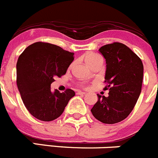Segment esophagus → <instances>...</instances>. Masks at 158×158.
<instances>
[{
    "label": "esophagus",
    "instance_id": "obj_1",
    "mask_svg": "<svg viewBox=\"0 0 158 158\" xmlns=\"http://www.w3.org/2000/svg\"><path fill=\"white\" fill-rule=\"evenodd\" d=\"M86 93L85 92H82V91H77V94H82V95H84V94H85Z\"/></svg>",
    "mask_w": 158,
    "mask_h": 158
}]
</instances>
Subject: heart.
<instances>
[{"mask_svg":"<svg viewBox=\"0 0 158 158\" xmlns=\"http://www.w3.org/2000/svg\"><path fill=\"white\" fill-rule=\"evenodd\" d=\"M83 59L85 60V64L89 66V67L95 64H98V63H102V58L100 55L91 52L85 53L83 56Z\"/></svg>","mask_w":158,"mask_h":158,"instance_id":"obj_1","label":"heart"}]
</instances>
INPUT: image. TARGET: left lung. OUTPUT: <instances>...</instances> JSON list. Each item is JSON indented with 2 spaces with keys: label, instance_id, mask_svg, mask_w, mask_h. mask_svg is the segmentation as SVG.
<instances>
[{
  "label": "left lung",
  "instance_id": "1",
  "mask_svg": "<svg viewBox=\"0 0 158 158\" xmlns=\"http://www.w3.org/2000/svg\"><path fill=\"white\" fill-rule=\"evenodd\" d=\"M106 61L105 82L109 96L98 95L91 112L106 124L125 119L134 108L141 92L143 65L136 53L120 43L105 45L98 49Z\"/></svg>",
  "mask_w": 158,
  "mask_h": 158
}]
</instances>
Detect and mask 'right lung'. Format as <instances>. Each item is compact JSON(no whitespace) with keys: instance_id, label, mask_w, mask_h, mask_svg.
I'll list each match as a JSON object with an SVG mask.
<instances>
[{"instance_id":"add662e5","label":"right lung","mask_w":158,"mask_h":158,"mask_svg":"<svg viewBox=\"0 0 158 158\" xmlns=\"http://www.w3.org/2000/svg\"><path fill=\"white\" fill-rule=\"evenodd\" d=\"M73 52L56 45L37 42L28 46L18 60L17 86L28 112L42 121L60 116L75 95L71 89L51 91L56 77H60L73 60Z\"/></svg>"}]
</instances>
